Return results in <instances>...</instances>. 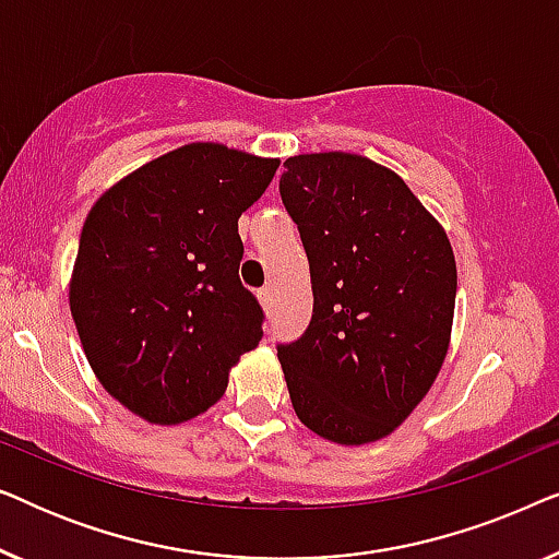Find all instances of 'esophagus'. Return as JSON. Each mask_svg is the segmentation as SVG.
<instances>
[{"label":"esophagus","instance_id":"1","mask_svg":"<svg viewBox=\"0 0 559 559\" xmlns=\"http://www.w3.org/2000/svg\"><path fill=\"white\" fill-rule=\"evenodd\" d=\"M259 302H262V308H264L266 316H272V308H274V295H272V289H270V287L259 289Z\"/></svg>","mask_w":559,"mask_h":559}]
</instances>
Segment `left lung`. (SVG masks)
Here are the masks:
<instances>
[{
    "instance_id": "obj_1",
    "label": "left lung",
    "mask_w": 559,
    "mask_h": 559,
    "mask_svg": "<svg viewBox=\"0 0 559 559\" xmlns=\"http://www.w3.org/2000/svg\"><path fill=\"white\" fill-rule=\"evenodd\" d=\"M285 167L280 195L312 282L310 325L277 346L289 400L320 438L373 442L409 417L445 361L453 249L407 182L371 159L320 152Z\"/></svg>"
}]
</instances>
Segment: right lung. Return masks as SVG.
Returning a JSON list of instances; mask_svg holds the SVG:
<instances>
[{"label":"right lung","instance_id":"add662e5","mask_svg":"<svg viewBox=\"0 0 559 559\" xmlns=\"http://www.w3.org/2000/svg\"><path fill=\"white\" fill-rule=\"evenodd\" d=\"M277 167L195 142L127 175L91 209L71 312L98 381L147 423L201 415L262 341L264 310L239 280V216Z\"/></svg>","mask_w":559,"mask_h":559}]
</instances>
